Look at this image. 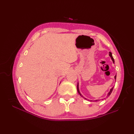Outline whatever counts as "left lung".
Instances as JSON below:
<instances>
[{"instance_id":"1","label":"left lung","mask_w":134,"mask_h":134,"mask_svg":"<svg viewBox=\"0 0 134 134\" xmlns=\"http://www.w3.org/2000/svg\"><path fill=\"white\" fill-rule=\"evenodd\" d=\"M109 56H110V58H111V59H112V60L113 62L114 63V62H115V61H114V59H113V58L112 55V53H111L110 52H109ZM116 75L115 76V79H116ZM113 87L112 88V89H110V92H109V93H108V95H107V97H109V96L110 95V94H111V93H112V90H113ZM77 91H78V93H79V94H80V96H81V97H83V98H84L85 99H87L86 98H85L83 96H82V94H81L80 93V92H79V87H78V85H77ZM104 99H105V98H104ZM102 99V100H104V99ZM99 101V99H97V100H96L95 101Z\"/></svg>"}]
</instances>
